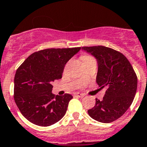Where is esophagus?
Wrapping results in <instances>:
<instances>
[{"mask_svg": "<svg viewBox=\"0 0 147 147\" xmlns=\"http://www.w3.org/2000/svg\"><path fill=\"white\" fill-rule=\"evenodd\" d=\"M76 96H78V97H81V98H82V97H84V95L83 94H79V93H77V94H75Z\"/></svg>", "mask_w": 147, "mask_h": 147, "instance_id": "1", "label": "esophagus"}]
</instances>
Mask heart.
<instances>
[{
    "label": "heart",
    "mask_w": 147,
    "mask_h": 147,
    "mask_svg": "<svg viewBox=\"0 0 147 147\" xmlns=\"http://www.w3.org/2000/svg\"><path fill=\"white\" fill-rule=\"evenodd\" d=\"M93 59L91 57H89V56H83L82 57V59Z\"/></svg>",
    "instance_id": "b5f03b06"
}]
</instances>
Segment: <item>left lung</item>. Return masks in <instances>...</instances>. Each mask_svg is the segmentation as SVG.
I'll return each instance as SVG.
<instances>
[{"label":"left lung","mask_w":147,"mask_h":147,"mask_svg":"<svg viewBox=\"0 0 147 147\" xmlns=\"http://www.w3.org/2000/svg\"><path fill=\"white\" fill-rule=\"evenodd\" d=\"M96 58L98 65L96 82L107 90L102 100L96 99L88 115L102 123L115 121L131 105L138 88V78L128 59L120 52L104 46L83 47Z\"/></svg>","instance_id":"8db88e82"}]
</instances>
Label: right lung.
Wrapping results in <instances>:
<instances>
[{
  "mask_svg": "<svg viewBox=\"0 0 147 147\" xmlns=\"http://www.w3.org/2000/svg\"><path fill=\"white\" fill-rule=\"evenodd\" d=\"M82 47L50 48L32 53L18 68L14 78V100L27 120L47 127L65 115L73 96H55L52 83L62 78L65 65Z\"/></svg>",
  "mask_w": 147,
  "mask_h": 147,
  "instance_id": "add662e5",
  "label": "right lung"
}]
</instances>
